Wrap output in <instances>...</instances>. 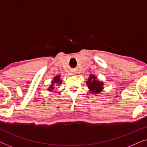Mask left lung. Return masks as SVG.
<instances>
[{
	"label": "left lung",
	"instance_id": "1",
	"mask_svg": "<svg viewBox=\"0 0 147 147\" xmlns=\"http://www.w3.org/2000/svg\"><path fill=\"white\" fill-rule=\"evenodd\" d=\"M87 85L91 93L99 94L103 90L104 83L97 80V77L95 76L90 75L87 81Z\"/></svg>",
	"mask_w": 147,
	"mask_h": 147
}]
</instances>
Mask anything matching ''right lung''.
Segmentation results:
<instances>
[{
	"label": "right lung",
	"instance_id": "right-lung-1",
	"mask_svg": "<svg viewBox=\"0 0 147 147\" xmlns=\"http://www.w3.org/2000/svg\"><path fill=\"white\" fill-rule=\"evenodd\" d=\"M62 80H60V76H56L55 78H53V80L51 82V85L49 86V88H48V90L49 91H53L54 89V85L55 84H61Z\"/></svg>",
	"mask_w": 147,
	"mask_h": 147
}]
</instances>
